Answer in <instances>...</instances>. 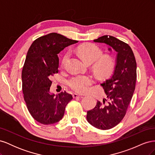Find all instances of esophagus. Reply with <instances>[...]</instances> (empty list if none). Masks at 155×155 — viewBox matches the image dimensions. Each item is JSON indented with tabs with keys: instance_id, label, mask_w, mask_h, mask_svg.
<instances>
[{
	"instance_id": "1",
	"label": "esophagus",
	"mask_w": 155,
	"mask_h": 155,
	"mask_svg": "<svg viewBox=\"0 0 155 155\" xmlns=\"http://www.w3.org/2000/svg\"><path fill=\"white\" fill-rule=\"evenodd\" d=\"M72 96H73V97H74V98H76V97H79V98H82V97H83V96L79 95V94H76V93L73 94Z\"/></svg>"
}]
</instances>
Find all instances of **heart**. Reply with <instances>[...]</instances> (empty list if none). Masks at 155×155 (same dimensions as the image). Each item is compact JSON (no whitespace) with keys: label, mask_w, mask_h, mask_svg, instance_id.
<instances>
[{"label":"heart","mask_w":155,"mask_h":155,"mask_svg":"<svg viewBox=\"0 0 155 155\" xmlns=\"http://www.w3.org/2000/svg\"><path fill=\"white\" fill-rule=\"evenodd\" d=\"M77 52L88 64L95 63L94 70L101 77L109 76L115 66V59L111 56L103 57V51L97 46L88 43L77 48ZM70 56V53L64 54L62 59V64H64ZM92 76L85 74H76L69 79L68 84L73 91L79 93L86 92L88 87L93 83Z\"/></svg>","instance_id":"1"}]
</instances>
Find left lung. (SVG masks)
Returning <instances> with one entry per match:
<instances>
[{"instance_id": "8db88e82", "label": "left lung", "mask_w": 155, "mask_h": 155, "mask_svg": "<svg viewBox=\"0 0 155 155\" xmlns=\"http://www.w3.org/2000/svg\"><path fill=\"white\" fill-rule=\"evenodd\" d=\"M94 43L109 46L117 53L114 72L101 83L106 98L97 101L93 109L87 111L88 122L101 130L114 127L122 120L132 99L137 81V62L133 50L124 42L114 37L104 35L94 40Z\"/></svg>"}]
</instances>
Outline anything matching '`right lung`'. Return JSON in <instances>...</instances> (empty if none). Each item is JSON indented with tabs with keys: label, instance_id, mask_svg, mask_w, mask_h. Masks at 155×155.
<instances>
[{
	"label": "right lung",
	"instance_id": "add662e5",
	"mask_svg": "<svg viewBox=\"0 0 155 155\" xmlns=\"http://www.w3.org/2000/svg\"><path fill=\"white\" fill-rule=\"evenodd\" d=\"M78 43L56 33L35 40L28 51L22 71L24 99L30 114L37 121L50 125L63 118L65 107L73 97L66 92H50L51 76L59 72L58 54Z\"/></svg>",
	"mask_w": 155,
	"mask_h": 155
}]
</instances>
